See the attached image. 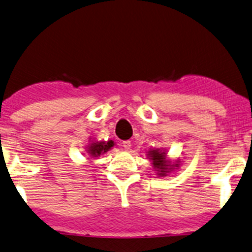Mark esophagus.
<instances>
[{
    "label": "esophagus",
    "mask_w": 252,
    "mask_h": 252,
    "mask_svg": "<svg viewBox=\"0 0 252 252\" xmlns=\"http://www.w3.org/2000/svg\"><path fill=\"white\" fill-rule=\"evenodd\" d=\"M131 146H132V144H131V142H130V140H126V142H123L124 150L129 151L130 149H131Z\"/></svg>",
    "instance_id": "esophagus-1"
}]
</instances>
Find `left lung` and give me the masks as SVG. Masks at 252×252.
I'll return each mask as SVG.
<instances>
[{
    "label": "left lung",
    "instance_id": "left-lung-1",
    "mask_svg": "<svg viewBox=\"0 0 252 252\" xmlns=\"http://www.w3.org/2000/svg\"><path fill=\"white\" fill-rule=\"evenodd\" d=\"M147 158L150 161H152L154 172H157V175L159 177L168 176L169 174L179 169L181 165V161L179 159H169L167 156L166 149H151L147 152Z\"/></svg>",
    "mask_w": 252,
    "mask_h": 252
}]
</instances>
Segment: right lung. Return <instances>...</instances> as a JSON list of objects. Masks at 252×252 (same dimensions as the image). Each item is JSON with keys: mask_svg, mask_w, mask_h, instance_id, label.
I'll list each match as a JSON object with an SVG mask.
<instances>
[{"mask_svg": "<svg viewBox=\"0 0 252 252\" xmlns=\"http://www.w3.org/2000/svg\"><path fill=\"white\" fill-rule=\"evenodd\" d=\"M115 145V143L113 140H90L89 145L86 146V153L87 156L92 158H98L101 154H105L108 152L109 150L113 149V146Z\"/></svg>", "mask_w": 252, "mask_h": 252, "instance_id": "right-lung-1", "label": "right lung"}]
</instances>
